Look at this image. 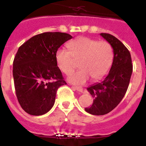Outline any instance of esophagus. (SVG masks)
I'll use <instances>...</instances> for the list:
<instances>
[{
  "label": "esophagus",
  "instance_id": "obj_1",
  "mask_svg": "<svg viewBox=\"0 0 146 146\" xmlns=\"http://www.w3.org/2000/svg\"><path fill=\"white\" fill-rule=\"evenodd\" d=\"M72 88H74V90H77V91L79 92H81V93H82V91H83V89H82V87H80V86H73Z\"/></svg>",
  "mask_w": 146,
  "mask_h": 146
}]
</instances>
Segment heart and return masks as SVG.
Here are the masks:
<instances>
[{"label":"heart","instance_id":"b5f03b06","mask_svg":"<svg viewBox=\"0 0 146 146\" xmlns=\"http://www.w3.org/2000/svg\"><path fill=\"white\" fill-rule=\"evenodd\" d=\"M68 48H58L55 54L57 66L61 72L69 74L79 61L80 70L71 74L68 80L74 84H83L89 79L96 81L109 72L113 62V50L106 41H98L80 37L71 41Z\"/></svg>","mask_w":146,"mask_h":146}]
</instances>
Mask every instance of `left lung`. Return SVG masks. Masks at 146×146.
Returning a JSON list of instances; mask_svg holds the SVG:
<instances>
[{"mask_svg":"<svg viewBox=\"0 0 146 146\" xmlns=\"http://www.w3.org/2000/svg\"><path fill=\"white\" fill-rule=\"evenodd\" d=\"M100 35L112 47L113 58L108 75L87 88L94 99L91 106L85 110L98 116L109 113L119 104L126 93L132 72L131 55L125 45L110 34L101 33Z\"/></svg>","mask_w":146,"mask_h":146,"instance_id":"obj_1","label":"left lung"}]
</instances>
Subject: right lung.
<instances>
[{
	"mask_svg": "<svg viewBox=\"0 0 146 146\" xmlns=\"http://www.w3.org/2000/svg\"><path fill=\"white\" fill-rule=\"evenodd\" d=\"M72 38L67 33H44L19 48L13 63L14 87L20 106L29 114L40 116L49 111L58 88L66 85L55 54Z\"/></svg>",
	"mask_w": 146,
	"mask_h": 146,
	"instance_id": "right-lung-1",
	"label": "right lung"
}]
</instances>
